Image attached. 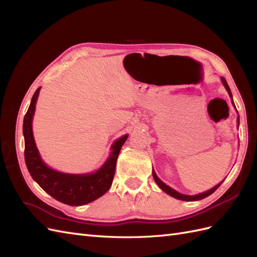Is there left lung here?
I'll use <instances>...</instances> for the list:
<instances>
[{"mask_svg": "<svg viewBox=\"0 0 257 257\" xmlns=\"http://www.w3.org/2000/svg\"><path fill=\"white\" fill-rule=\"evenodd\" d=\"M221 81H222V83H223V85H224L225 90H226L227 93H228V95H229V97H230V99H231L232 106H234V108L236 109L234 99H232L231 92H230V89H229V87H228V84H227L226 80H225V79L223 78V77H221ZM236 111H237V109H236ZM237 113H238V111H237ZM239 123H240V120H239V114H238V116H237V126H238V128H239ZM152 176H153V179H154L155 183H157V184L159 185V188H160L163 192H165L166 194H168V195H170V196L174 197V198L180 199V200H184V201H196V200H200V199H204V198L208 197L209 195H211V194H212L217 188H219V186H220V185L223 183V181L225 180V179H224L223 181H221L220 183H217L215 186H213L212 189H210V190H208V191H206V192L199 193V194H195V195H186V194H182V193H180V192H178V191L174 190L173 188H170V186L167 185L166 183L163 182V181L161 180V179L158 177V175L155 174L153 168H152Z\"/></svg>", "mask_w": 257, "mask_h": 257, "instance_id": "obj_1", "label": "left lung"}]
</instances>
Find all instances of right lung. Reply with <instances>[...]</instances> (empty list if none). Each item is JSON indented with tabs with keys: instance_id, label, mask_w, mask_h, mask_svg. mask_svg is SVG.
<instances>
[{
	"instance_id": "obj_1",
	"label": "right lung",
	"mask_w": 257,
	"mask_h": 257,
	"mask_svg": "<svg viewBox=\"0 0 257 257\" xmlns=\"http://www.w3.org/2000/svg\"><path fill=\"white\" fill-rule=\"evenodd\" d=\"M41 88L31 99L29 109L23 119L25 159L33 180L50 196L69 206H82L103 196L109 190L114 176L115 163L128 134L121 136L111 145V152L104 164L95 172L87 174H67L49 167L38 151L32 130L33 116Z\"/></svg>"
}]
</instances>
